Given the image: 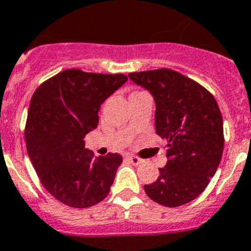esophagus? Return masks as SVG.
Masks as SVG:
<instances>
[{"mask_svg": "<svg viewBox=\"0 0 251 251\" xmlns=\"http://www.w3.org/2000/svg\"><path fill=\"white\" fill-rule=\"evenodd\" d=\"M127 159H129L130 163H132V165H134V166L140 165V163H142V162H143L142 159L136 157V155H129V157H127Z\"/></svg>", "mask_w": 251, "mask_h": 251, "instance_id": "34e87169", "label": "esophagus"}]
</instances>
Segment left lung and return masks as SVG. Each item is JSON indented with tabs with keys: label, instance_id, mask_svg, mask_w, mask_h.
Returning a JSON list of instances; mask_svg holds the SVG:
<instances>
[{
	"label": "left lung",
	"instance_id": "8db88e82",
	"mask_svg": "<svg viewBox=\"0 0 251 251\" xmlns=\"http://www.w3.org/2000/svg\"><path fill=\"white\" fill-rule=\"evenodd\" d=\"M151 94L155 132L168 142V161L155 182L145 185L151 201L178 207L194 201L216 174L223 151V121L214 97L201 84L170 69L131 73Z\"/></svg>",
	"mask_w": 251,
	"mask_h": 251
}]
</instances>
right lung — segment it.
<instances>
[{"instance_id":"right-lung-1","label":"right lung","mask_w":251,"mask_h":251,"mask_svg":"<svg viewBox=\"0 0 251 251\" xmlns=\"http://www.w3.org/2000/svg\"><path fill=\"white\" fill-rule=\"evenodd\" d=\"M126 81L124 74L70 69L33 94L25 127L29 158L46 190L69 207H92L108 195L122 157H94L83 139L98 126L100 104Z\"/></svg>"}]
</instances>
